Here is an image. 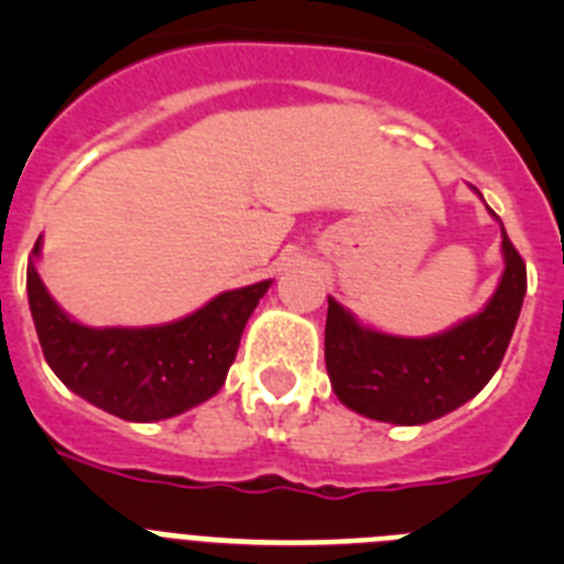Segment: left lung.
<instances>
[{"label": "left lung", "mask_w": 564, "mask_h": 564, "mask_svg": "<svg viewBox=\"0 0 564 564\" xmlns=\"http://www.w3.org/2000/svg\"><path fill=\"white\" fill-rule=\"evenodd\" d=\"M502 257L506 271L486 311L432 338L367 330L327 299L325 364L338 401L398 426L437 421L471 401L500 367L525 299V262L506 228Z\"/></svg>", "instance_id": "8db88e82"}]
</instances>
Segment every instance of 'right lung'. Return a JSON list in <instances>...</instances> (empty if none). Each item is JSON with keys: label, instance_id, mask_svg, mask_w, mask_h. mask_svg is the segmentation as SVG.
I'll list each match as a JSON object with an SVG mask.
<instances>
[{"label": "right lung", "instance_id": "obj_1", "mask_svg": "<svg viewBox=\"0 0 564 564\" xmlns=\"http://www.w3.org/2000/svg\"><path fill=\"white\" fill-rule=\"evenodd\" d=\"M36 239L33 253H39ZM271 279L220 293L192 316L161 327H84L50 299L33 262L28 302L50 370L84 401L134 423L163 421L208 401L226 383Z\"/></svg>", "mask_w": 564, "mask_h": 564}]
</instances>
